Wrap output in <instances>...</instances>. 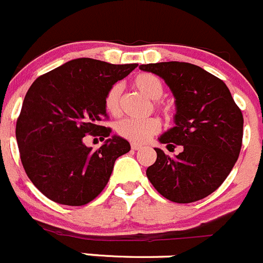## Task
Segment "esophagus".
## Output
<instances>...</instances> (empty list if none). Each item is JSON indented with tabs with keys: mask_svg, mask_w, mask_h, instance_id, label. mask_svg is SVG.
Returning a JSON list of instances; mask_svg holds the SVG:
<instances>
[{
	"mask_svg": "<svg viewBox=\"0 0 263 263\" xmlns=\"http://www.w3.org/2000/svg\"><path fill=\"white\" fill-rule=\"evenodd\" d=\"M142 146L138 143H132V149H134V151H138V149H141Z\"/></svg>",
	"mask_w": 263,
	"mask_h": 263,
	"instance_id": "obj_1",
	"label": "esophagus"
}]
</instances>
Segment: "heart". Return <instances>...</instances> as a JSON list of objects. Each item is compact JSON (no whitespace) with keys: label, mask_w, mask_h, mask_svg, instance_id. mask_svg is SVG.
<instances>
[{"label":"heart","mask_w":263,"mask_h":263,"mask_svg":"<svg viewBox=\"0 0 263 263\" xmlns=\"http://www.w3.org/2000/svg\"><path fill=\"white\" fill-rule=\"evenodd\" d=\"M133 86L137 90L148 97L149 99L161 98L164 96V84L157 76L151 73H141L133 80ZM156 107L164 115L171 114V107L164 103L157 102ZM104 108L112 116H117L121 111V86L119 84L114 85L108 89L104 96ZM159 120L156 117H148V119H125L117 124L116 132L121 138L126 139L133 143H144L148 141L152 136L160 132Z\"/></svg>","instance_id":"b5f03b06"}]
</instances>
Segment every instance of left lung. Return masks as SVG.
<instances>
[{
    "instance_id": "obj_1",
    "label": "left lung",
    "mask_w": 263,
    "mask_h": 263,
    "mask_svg": "<svg viewBox=\"0 0 263 263\" xmlns=\"http://www.w3.org/2000/svg\"><path fill=\"white\" fill-rule=\"evenodd\" d=\"M157 74L176 97V126L160 137L167 148L182 147L171 157L155 148L157 159L147 178L160 195L178 204L197 201L216 191L232 171L242 143L241 109L222 80L184 62L142 64Z\"/></svg>"
}]
</instances>
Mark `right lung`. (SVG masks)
<instances>
[{
	"label": "right lung",
	"instance_id": "add662e5",
	"mask_svg": "<svg viewBox=\"0 0 263 263\" xmlns=\"http://www.w3.org/2000/svg\"><path fill=\"white\" fill-rule=\"evenodd\" d=\"M137 66L79 58L31 85L15 134L24 171L47 199L81 206L103 191L115 161L130 144L114 136L94 152L84 146L83 137H109L111 127L103 126L108 119L104 96Z\"/></svg>",
	"mask_w": 263,
	"mask_h": 263
}]
</instances>
